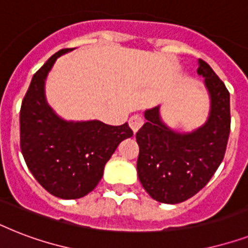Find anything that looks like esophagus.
I'll return each instance as SVG.
<instances>
[{
	"mask_svg": "<svg viewBox=\"0 0 248 248\" xmlns=\"http://www.w3.org/2000/svg\"><path fill=\"white\" fill-rule=\"evenodd\" d=\"M144 124V118L140 114H134V116L130 117V120H128V124H130V127L134 132H136L139 130Z\"/></svg>",
	"mask_w": 248,
	"mask_h": 248,
	"instance_id": "1",
	"label": "esophagus"
}]
</instances>
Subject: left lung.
Returning a JSON list of instances; mask_svg holds the SVG:
<instances>
[{"label":"left lung","mask_w":248,"mask_h":248,"mask_svg":"<svg viewBox=\"0 0 248 248\" xmlns=\"http://www.w3.org/2000/svg\"><path fill=\"white\" fill-rule=\"evenodd\" d=\"M197 73L204 77L211 109L203 126L192 132H176L159 116V107L144 113L147 122L136 132L139 144L138 176L153 200L180 203L207 184L227 151L231 132V97L224 82L206 62Z\"/></svg>","instance_id":"left-lung-1"}]
</instances>
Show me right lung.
I'll return each mask as SVG.
<instances>
[{
    "label": "right lung",
    "instance_id": "obj_1",
    "mask_svg": "<svg viewBox=\"0 0 248 248\" xmlns=\"http://www.w3.org/2000/svg\"><path fill=\"white\" fill-rule=\"evenodd\" d=\"M60 50L34 73L20 108V149L29 171L50 194L76 200L100 181L104 166L122 140L131 138L127 124L64 121L45 97V81Z\"/></svg>",
    "mask_w": 248,
    "mask_h": 248
}]
</instances>
